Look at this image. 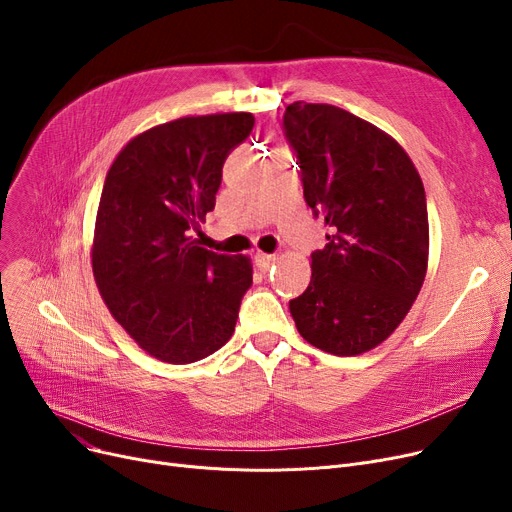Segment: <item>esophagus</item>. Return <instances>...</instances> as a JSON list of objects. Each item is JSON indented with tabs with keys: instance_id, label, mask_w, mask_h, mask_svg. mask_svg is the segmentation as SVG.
<instances>
[{
	"instance_id": "obj_1",
	"label": "esophagus",
	"mask_w": 512,
	"mask_h": 512,
	"mask_svg": "<svg viewBox=\"0 0 512 512\" xmlns=\"http://www.w3.org/2000/svg\"><path fill=\"white\" fill-rule=\"evenodd\" d=\"M255 263L261 272H267L270 267L276 263V257L274 255H265V253H257L255 255Z\"/></svg>"
}]
</instances>
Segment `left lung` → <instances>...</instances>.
<instances>
[{
	"mask_svg": "<svg viewBox=\"0 0 512 512\" xmlns=\"http://www.w3.org/2000/svg\"><path fill=\"white\" fill-rule=\"evenodd\" d=\"M282 128L305 201L330 228L290 313L319 351L355 357L398 328L421 290L429 249L423 182L394 139L336 105L294 101Z\"/></svg>",
	"mask_w": 512,
	"mask_h": 512,
	"instance_id": "8db88e82",
	"label": "left lung"
}]
</instances>
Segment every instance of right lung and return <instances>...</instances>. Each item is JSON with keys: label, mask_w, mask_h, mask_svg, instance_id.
I'll use <instances>...</instances> for the list:
<instances>
[{"label": "right lung", "mask_w": 512, "mask_h": 512, "mask_svg": "<svg viewBox=\"0 0 512 512\" xmlns=\"http://www.w3.org/2000/svg\"><path fill=\"white\" fill-rule=\"evenodd\" d=\"M245 112L178 118L132 139L105 176L93 274L118 324L166 363L222 348L253 284L247 257L199 247L224 161L253 130Z\"/></svg>", "instance_id": "right-lung-1"}]
</instances>
